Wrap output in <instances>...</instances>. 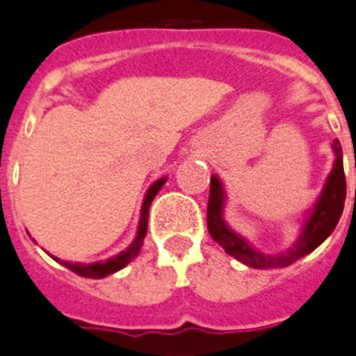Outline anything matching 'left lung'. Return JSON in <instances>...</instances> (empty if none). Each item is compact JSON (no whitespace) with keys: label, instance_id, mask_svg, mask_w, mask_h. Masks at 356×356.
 <instances>
[{"label":"left lung","instance_id":"obj_1","mask_svg":"<svg viewBox=\"0 0 356 356\" xmlns=\"http://www.w3.org/2000/svg\"><path fill=\"white\" fill-rule=\"evenodd\" d=\"M332 149L336 154L334 167L328 175L325 188L321 191L319 199L308 213V218L302 225L300 236L291 245L289 250L282 253H261L245 238L232 231L223 219V204H225V189L218 176L210 178V197H208V231L225 253L238 259L240 263L248 264L251 268H285L296 263L298 259L308 255L315 248H319L325 240L332 234L343 212L346 202V175H343V156H341L340 140H332Z\"/></svg>","mask_w":356,"mask_h":356}]
</instances>
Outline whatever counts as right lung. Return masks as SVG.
Returning <instances> with one entry per match:
<instances>
[{"instance_id": "right-lung-1", "label": "right lung", "mask_w": 356, "mask_h": 356, "mask_svg": "<svg viewBox=\"0 0 356 356\" xmlns=\"http://www.w3.org/2000/svg\"><path fill=\"white\" fill-rule=\"evenodd\" d=\"M167 181V178H159L157 181H154L149 189L146 191V197H144L143 202V210H140V221H138V231L135 240L131 242V245L122 253H118L114 257L106 259V261H101V263H90V264H82V263H67V261H60L58 257H54L58 263H61L65 268L73 270L74 274L84 277H93V280H99V277H106L108 274H114L118 270H122L124 266L137 257L140 253V248H143L144 236H146V231H148V212H149V204L152 200L156 199V195L159 193V189L163 188V184Z\"/></svg>"}]
</instances>
